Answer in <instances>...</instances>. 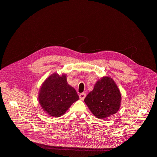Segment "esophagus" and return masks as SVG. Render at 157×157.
Returning <instances> with one entry per match:
<instances>
[{
  "label": "esophagus",
  "instance_id": "34e87169",
  "mask_svg": "<svg viewBox=\"0 0 157 157\" xmlns=\"http://www.w3.org/2000/svg\"><path fill=\"white\" fill-rule=\"evenodd\" d=\"M86 96V93H82L80 94L79 97H80V98L82 100H83L85 98Z\"/></svg>",
  "mask_w": 157,
  "mask_h": 157
}]
</instances>
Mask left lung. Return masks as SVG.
Returning a JSON list of instances; mask_svg holds the SVG:
<instances>
[{"mask_svg":"<svg viewBox=\"0 0 157 157\" xmlns=\"http://www.w3.org/2000/svg\"><path fill=\"white\" fill-rule=\"evenodd\" d=\"M121 95L113 79L103 77L84 99L89 110L97 118L105 119L116 114L120 107Z\"/></svg>","mask_w":157,"mask_h":157,"instance_id":"8db88e82","label":"left lung"}]
</instances>
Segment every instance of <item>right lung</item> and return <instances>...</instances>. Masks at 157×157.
Returning a JSON list of instances; mask_svg holds the SVG:
<instances>
[{
  "mask_svg": "<svg viewBox=\"0 0 157 157\" xmlns=\"http://www.w3.org/2000/svg\"><path fill=\"white\" fill-rule=\"evenodd\" d=\"M79 99L75 89L67 82L65 74L54 73L43 83L38 95L39 103L46 113L53 117H60L73 103Z\"/></svg>",
  "mask_w": 157,
  "mask_h": 157,
  "instance_id": "right-lung-1",
  "label": "right lung"
}]
</instances>
